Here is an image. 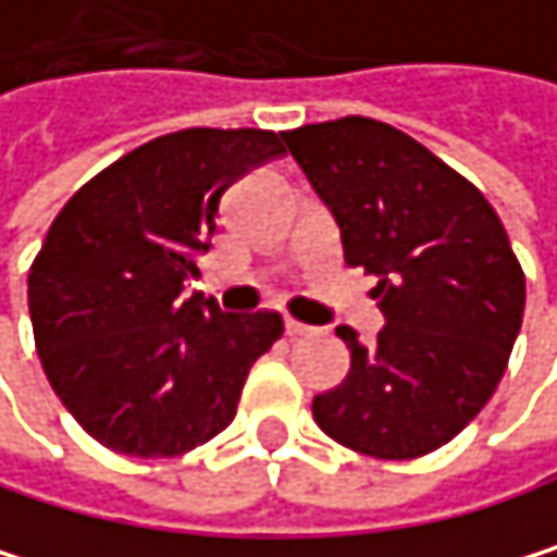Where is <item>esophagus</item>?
<instances>
[{
	"label": "esophagus",
	"instance_id": "34e87169",
	"mask_svg": "<svg viewBox=\"0 0 557 557\" xmlns=\"http://www.w3.org/2000/svg\"><path fill=\"white\" fill-rule=\"evenodd\" d=\"M319 329H312V325H305V322H295V319H285V335L288 338H309V335H315Z\"/></svg>",
	"mask_w": 557,
	"mask_h": 557
}]
</instances>
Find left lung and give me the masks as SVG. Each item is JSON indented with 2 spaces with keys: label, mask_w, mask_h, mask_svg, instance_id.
I'll return each instance as SVG.
<instances>
[{
  "label": "left lung",
  "mask_w": 557,
  "mask_h": 557,
  "mask_svg": "<svg viewBox=\"0 0 557 557\" xmlns=\"http://www.w3.org/2000/svg\"><path fill=\"white\" fill-rule=\"evenodd\" d=\"M285 146L342 232L345 265L379 278L382 332L315 395L319 429L372 458L451 442L498 388L524 312V275L482 191L411 135L366 119L301 125Z\"/></svg>",
  "instance_id": "8db88e82"
}]
</instances>
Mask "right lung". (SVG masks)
Masks as SVG:
<instances>
[{"label":"right lung","instance_id":"1","mask_svg":"<svg viewBox=\"0 0 557 557\" xmlns=\"http://www.w3.org/2000/svg\"><path fill=\"white\" fill-rule=\"evenodd\" d=\"M278 156L265 128H182L112 162L55 215L29 272L36 348L72 419L106 448L172 458L235 419L282 319L182 292L228 185Z\"/></svg>","mask_w":557,"mask_h":557}]
</instances>
